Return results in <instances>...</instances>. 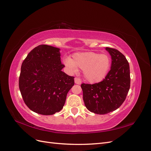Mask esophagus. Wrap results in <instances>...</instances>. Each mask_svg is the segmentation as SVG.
Instances as JSON below:
<instances>
[{"instance_id": "esophagus-1", "label": "esophagus", "mask_w": 151, "mask_h": 151, "mask_svg": "<svg viewBox=\"0 0 151 151\" xmlns=\"http://www.w3.org/2000/svg\"><path fill=\"white\" fill-rule=\"evenodd\" d=\"M75 83L76 84H78V85H80L81 83V81L80 78H75Z\"/></svg>"}]
</instances>
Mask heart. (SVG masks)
Returning <instances> with one entry per match:
<instances>
[{"label": "heart", "instance_id": "1", "mask_svg": "<svg viewBox=\"0 0 151 151\" xmlns=\"http://www.w3.org/2000/svg\"><path fill=\"white\" fill-rule=\"evenodd\" d=\"M64 64L72 74H76L80 68L83 70L86 80L90 83H97L104 80L108 74L111 59L105 54L85 52L74 54L72 59H64Z\"/></svg>", "mask_w": 151, "mask_h": 151}]
</instances>
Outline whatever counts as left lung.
I'll return each instance as SVG.
<instances>
[{"label":"left lung","mask_w":151,"mask_h":151,"mask_svg":"<svg viewBox=\"0 0 151 151\" xmlns=\"http://www.w3.org/2000/svg\"><path fill=\"white\" fill-rule=\"evenodd\" d=\"M111 56V70L104 80L95 84L82 83L85 107L98 114L113 112L121 106L130 87V66L124 55L118 50L106 47Z\"/></svg>","instance_id":"left-lung-1"}]
</instances>
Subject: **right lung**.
<instances>
[{
  "label": "right lung",
  "mask_w": 151,
  "mask_h": 151,
  "mask_svg": "<svg viewBox=\"0 0 151 151\" xmlns=\"http://www.w3.org/2000/svg\"><path fill=\"white\" fill-rule=\"evenodd\" d=\"M60 49L47 45L34 48L21 68L19 87L23 101L36 113L52 115L61 111L74 78L62 71Z\"/></svg>",
  "instance_id": "1"
}]
</instances>
